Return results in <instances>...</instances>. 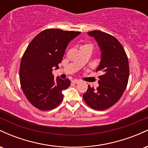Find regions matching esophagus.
<instances>
[{"label":"esophagus","instance_id":"esophagus-1","mask_svg":"<svg viewBox=\"0 0 148 148\" xmlns=\"http://www.w3.org/2000/svg\"><path fill=\"white\" fill-rule=\"evenodd\" d=\"M72 82L73 83V84H79V83L81 82V81H80L79 80H76V79H74V80H73V81H72Z\"/></svg>","mask_w":148,"mask_h":148}]
</instances>
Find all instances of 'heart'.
Returning <instances> with one entry per match:
<instances>
[{
  "label": "heart",
  "instance_id": "obj_1",
  "mask_svg": "<svg viewBox=\"0 0 148 148\" xmlns=\"http://www.w3.org/2000/svg\"><path fill=\"white\" fill-rule=\"evenodd\" d=\"M84 48L90 49L92 51L93 48H94V46H93V45H92V44H90V43H86V44H84V45H83L81 47V49H84Z\"/></svg>",
  "mask_w": 148,
  "mask_h": 148
}]
</instances>
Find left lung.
I'll return each instance as SVG.
<instances>
[{
	"mask_svg": "<svg viewBox=\"0 0 148 148\" xmlns=\"http://www.w3.org/2000/svg\"><path fill=\"white\" fill-rule=\"evenodd\" d=\"M98 42L101 58L96 72L101 73L99 87L88 86L84 93L86 104L97 111L109 108L120 99L128 84L130 67L127 53L120 42L113 37L100 30L88 32Z\"/></svg>",
	"mask_w": 148,
	"mask_h": 148,
	"instance_id": "obj_1",
	"label": "left lung"
}]
</instances>
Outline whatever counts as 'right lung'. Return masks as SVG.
<instances>
[{"label":"right lung","mask_w":148,"mask_h":148,"mask_svg":"<svg viewBox=\"0 0 148 148\" xmlns=\"http://www.w3.org/2000/svg\"><path fill=\"white\" fill-rule=\"evenodd\" d=\"M81 32L46 29L33 38L22 56L19 79L27 99L41 111H50L63 99L62 91L70 86L68 79L54 80L53 67L58 68L66 47Z\"/></svg>","instance_id":"right-lung-1"}]
</instances>
